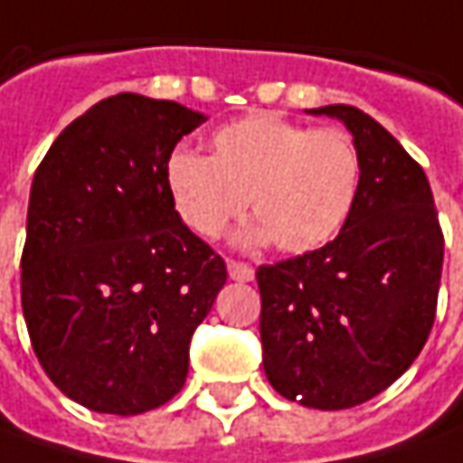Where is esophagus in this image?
I'll list each match as a JSON object with an SVG mask.
<instances>
[{
  "instance_id": "esophagus-1",
  "label": "esophagus",
  "mask_w": 463,
  "mask_h": 463,
  "mask_svg": "<svg viewBox=\"0 0 463 463\" xmlns=\"http://www.w3.org/2000/svg\"><path fill=\"white\" fill-rule=\"evenodd\" d=\"M228 276H231L232 281H253L256 279V271L248 266V263H241V260H228Z\"/></svg>"
}]
</instances>
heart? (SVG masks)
<instances>
[{
    "label": "heart",
    "mask_w": 463,
    "mask_h": 463,
    "mask_svg": "<svg viewBox=\"0 0 463 463\" xmlns=\"http://www.w3.org/2000/svg\"><path fill=\"white\" fill-rule=\"evenodd\" d=\"M179 218L203 238H218L243 215L241 245L276 241L284 253H309L347 225L363 187L357 144L342 128H311L276 113H253L220 126L210 156L177 149L165 166Z\"/></svg>",
    "instance_id": "heart-1"
}]
</instances>
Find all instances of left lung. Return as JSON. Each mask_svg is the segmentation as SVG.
<instances>
[{
	"mask_svg": "<svg viewBox=\"0 0 463 463\" xmlns=\"http://www.w3.org/2000/svg\"><path fill=\"white\" fill-rule=\"evenodd\" d=\"M309 113L347 126L363 187L335 241L256 271L263 370L288 401L342 411L390 388L423 350L443 232L420 165L373 116L345 103Z\"/></svg>",
	"mask_w": 463,
	"mask_h": 463,
	"instance_id": "1",
	"label": "left lung"
}]
</instances>
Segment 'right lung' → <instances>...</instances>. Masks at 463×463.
<instances>
[{
    "label": "right lung",
    "mask_w": 463,
    "mask_h": 463,
    "mask_svg": "<svg viewBox=\"0 0 463 463\" xmlns=\"http://www.w3.org/2000/svg\"><path fill=\"white\" fill-rule=\"evenodd\" d=\"M205 116L118 93L52 141L30 190L22 311L47 377L96 413L177 395L190 339L228 279L182 222L165 166Z\"/></svg>",
    "instance_id": "right-lung-1"
}]
</instances>
